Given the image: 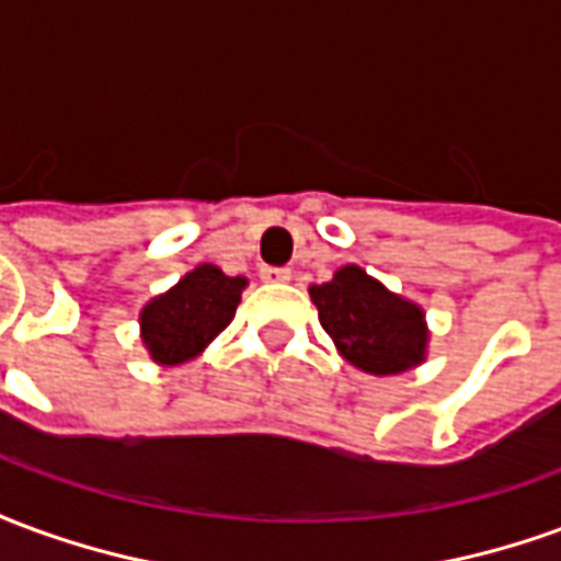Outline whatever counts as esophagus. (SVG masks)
Wrapping results in <instances>:
<instances>
[{"label": "esophagus", "mask_w": 561, "mask_h": 561, "mask_svg": "<svg viewBox=\"0 0 561 561\" xmlns=\"http://www.w3.org/2000/svg\"><path fill=\"white\" fill-rule=\"evenodd\" d=\"M261 282H270V285H279V282L291 279V270L285 267H261Z\"/></svg>", "instance_id": "obj_1"}]
</instances>
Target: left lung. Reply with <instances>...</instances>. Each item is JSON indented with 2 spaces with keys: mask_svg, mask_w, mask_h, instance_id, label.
<instances>
[{
  "mask_svg": "<svg viewBox=\"0 0 561 561\" xmlns=\"http://www.w3.org/2000/svg\"><path fill=\"white\" fill-rule=\"evenodd\" d=\"M318 321L340 354L369 376H400L423 360L430 330L423 309L357 264H345L333 279L309 288Z\"/></svg>",
  "mask_w": 561,
  "mask_h": 561,
  "instance_id": "obj_1",
  "label": "left lung"
}]
</instances>
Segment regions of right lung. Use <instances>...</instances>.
<instances>
[{
  "label": "right lung",
  "instance_id": "1",
  "mask_svg": "<svg viewBox=\"0 0 561 561\" xmlns=\"http://www.w3.org/2000/svg\"><path fill=\"white\" fill-rule=\"evenodd\" d=\"M243 288V276H225L213 264L185 273L171 291L152 297L140 312V340L149 357L161 366L197 357L231 324Z\"/></svg>",
  "mask_w": 561,
  "mask_h": 561
}]
</instances>
